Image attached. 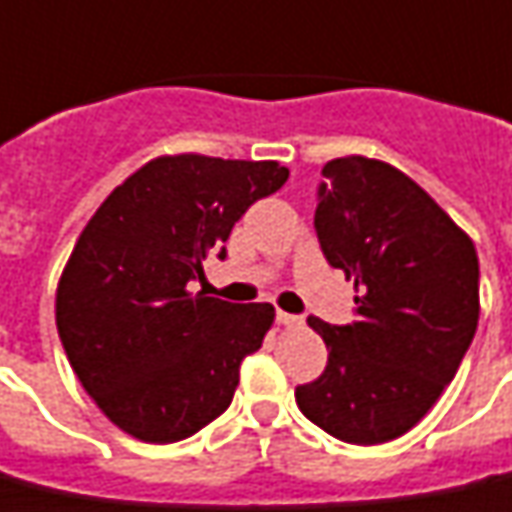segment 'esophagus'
I'll return each mask as SVG.
<instances>
[{"instance_id":"esophagus-1","label":"esophagus","mask_w":512,"mask_h":512,"mask_svg":"<svg viewBox=\"0 0 512 512\" xmlns=\"http://www.w3.org/2000/svg\"><path fill=\"white\" fill-rule=\"evenodd\" d=\"M277 321L285 324V327H299V324H302V318L291 316V313H285V310H277Z\"/></svg>"}]
</instances>
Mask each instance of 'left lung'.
Instances as JSON below:
<instances>
[{
  "label": "left lung",
  "instance_id": "8db88e82",
  "mask_svg": "<svg viewBox=\"0 0 512 512\" xmlns=\"http://www.w3.org/2000/svg\"><path fill=\"white\" fill-rule=\"evenodd\" d=\"M321 174L313 224L327 263L355 280L357 321L307 318L330 357L296 405L332 438L374 446L413 430L455 380L480 321V260L391 163L338 157Z\"/></svg>",
  "mask_w": 512,
  "mask_h": 512
}]
</instances>
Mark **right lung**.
Masks as SVG:
<instances>
[{
    "label": "right lung",
    "mask_w": 512,
    "mask_h": 512,
    "mask_svg": "<svg viewBox=\"0 0 512 512\" xmlns=\"http://www.w3.org/2000/svg\"><path fill=\"white\" fill-rule=\"evenodd\" d=\"M285 180L277 160L163 155L85 224L57 282V332L82 388L119 430L174 443L230 407L274 307L232 305L188 282L205 280V260H224L235 221Z\"/></svg>",
    "instance_id": "right-lung-1"
}]
</instances>
